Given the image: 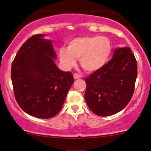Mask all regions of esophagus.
Segmentation results:
<instances>
[{
	"instance_id": "1",
	"label": "esophagus",
	"mask_w": 151,
	"mask_h": 151,
	"mask_svg": "<svg viewBox=\"0 0 151 151\" xmlns=\"http://www.w3.org/2000/svg\"><path fill=\"white\" fill-rule=\"evenodd\" d=\"M74 80H77V79L81 78V76H80V74H74Z\"/></svg>"
}]
</instances>
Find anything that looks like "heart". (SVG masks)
Masks as SVG:
<instances>
[{
	"label": "heart",
	"instance_id": "heart-1",
	"mask_svg": "<svg viewBox=\"0 0 151 151\" xmlns=\"http://www.w3.org/2000/svg\"><path fill=\"white\" fill-rule=\"evenodd\" d=\"M112 52L110 40L105 36H83L71 39L67 48L60 47L58 55L62 66L69 69L75 66L76 58L85 71L94 72L108 62Z\"/></svg>",
	"mask_w": 151,
	"mask_h": 151
}]
</instances>
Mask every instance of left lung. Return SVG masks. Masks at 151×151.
<instances>
[{"instance_id":"left-lung-1","label":"left lung","mask_w":151,"mask_h":151,"mask_svg":"<svg viewBox=\"0 0 151 151\" xmlns=\"http://www.w3.org/2000/svg\"><path fill=\"white\" fill-rule=\"evenodd\" d=\"M137 65L132 50L116 48L112 58L101 69L85 78V99L99 116H109L129 104L134 91Z\"/></svg>"}]
</instances>
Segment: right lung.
<instances>
[{"label": "right lung", "mask_w": 151, "mask_h": 151, "mask_svg": "<svg viewBox=\"0 0 151 151\" xmlns=\"http://www.w3.org/2000/svg\"><path fill=\"white\" fill-rule=\"evenodd\" d=\"M45 34L29 38L12 64L14 93L19 106L28 115L51 118L62 109L74 77L55 63L56 53Z\"/></svg>", "instance_id": "obj_1"}]
</instances>
